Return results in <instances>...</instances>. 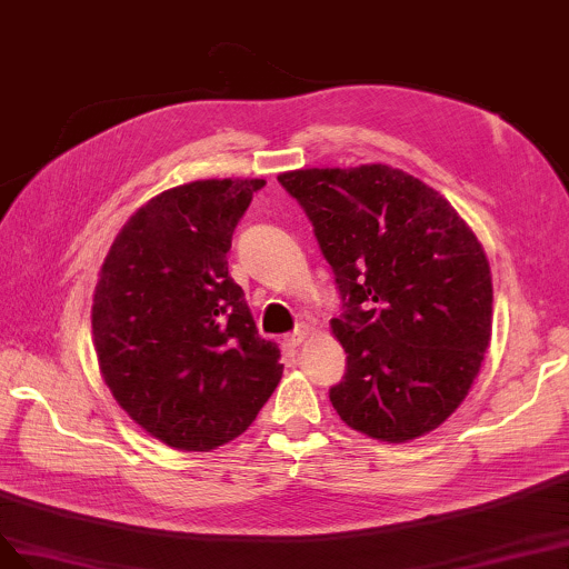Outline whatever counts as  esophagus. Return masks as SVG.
Returning <instances> with one entry per match:
<instances>
[{
	"instance_id": "obj_1",
	"label": "esophagus",
	"mask_w": 569,
	"mask_h": 569,
	"mask_svg": "<svg viewBox=\"0 0 569 569\" xmlns=\"http://www.w3.org/2000/svg\"><path fill=\"white\" fill-rule=\"evenodd\" d=\"M307 338H309V328H307V326H300V328L292 330L290 335H286V345L296 349V347H300Z\"/></svg>"
}]
</instances>
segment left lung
Returning a JSON list of instances; mask_svg holds the SVG:
<instances>
[{"instance_id": "1", "label": "left lung", "mask_w": 569, "mask_h": 569, "mask_svg": "<svg viewBox=\"0 0 569 569\" xmlns=\"http://www.w3.org/2000/svg\"><path fill=\"white\" fill-rule=\"evenodd\" d=\"M313 224L345 313L342 422L387 443L438 429L465 401L492 335V277L448 199L385 163L279 176Z\"/></svg>"}]
</instances>
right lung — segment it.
Returning a JSON list of instances; mask_svg holds the SVG:
<instances>
[{
	"label": "right lung",
	"instance_id": "right-lung-1",
	"mask_svg": "<svg viewBox=\"0 0 569 569\" xmlns=\"http://www.w3.org/2000/svg\"><path fill=\"white\" fill-rule=\"evenodd\" d=\"M264 180H194L140 206L117 234L93 292L104 385L161 443L208 452L241 436L277 389V342L262 340L227 271L231 234Z\"/></svg>",
	"mask_w": 569,
	"mask_h": 569
}]
</instances>
